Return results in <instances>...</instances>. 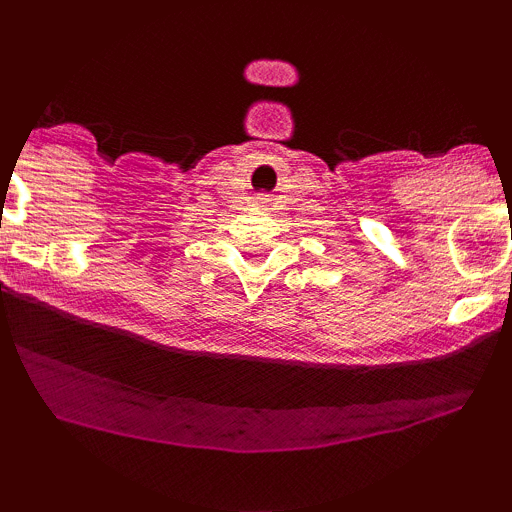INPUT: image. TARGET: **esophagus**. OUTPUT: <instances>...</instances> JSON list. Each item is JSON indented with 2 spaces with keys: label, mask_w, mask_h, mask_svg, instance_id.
<instances>
[{
  "label": "esophagus",
  "mask_w": 512,
  "mask_h": 512,
  "mask_svg": "<svg viewBox=\"0 0 512 512\" xmlns=\"http://www.w3.org/2000/svg\"><path fill=\"white\" fill-rule=\"evenodd\" d=\"M262 202H267V199H264V197H262Z\"/></svg>",
  "instance_id": "esophagus-1"
}]
</instances>
